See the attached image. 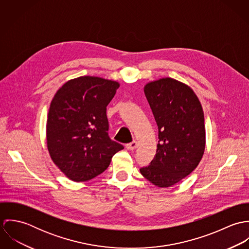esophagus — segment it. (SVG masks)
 Listing matches in <instances>:
<instances>
[{
	"label": "esophagus",
	"mask_w": 249,
	"mask_h": 249,
	"mask_svg": "<svg viewBox=\"0 0 249 249\" xmlns=\"http://www.w3.org/2000/svg\"><path fill=\"white\" fill-rule=\"evenodd\" d=\"M137 144H138V142L136 141H132V142L126 144V148L129 149V150H134L137 147Z\"/></svg>",
	"instance_id": "esophagus-1"
}]
</instances>
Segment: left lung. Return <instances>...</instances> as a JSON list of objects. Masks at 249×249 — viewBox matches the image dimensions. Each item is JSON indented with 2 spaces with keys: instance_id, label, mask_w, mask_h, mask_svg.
Segmentation results:
<instances>
[{
  "instance_id": "8db88e82",
  "label": "left lung",
  "mask_w": 249,
  "mask_h": 249,
  "mask_svg": "<svg viewBox=\"0 0 249 249\" xmlns=\"http://www.w3.org/2000/svg\"><path fill=\"white\" fill-rule=\"evenodd\" d=\"M145 98L158 126V143L142 177L160 188L176 185L199 164L206 133L201 104L187 84L172 77L146 83Z\"/></svg>"
}]
</instances>
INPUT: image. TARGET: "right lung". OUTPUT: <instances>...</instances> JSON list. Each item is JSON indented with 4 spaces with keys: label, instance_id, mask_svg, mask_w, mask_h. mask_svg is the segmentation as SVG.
Listing matches in <instances>:
<instances>
[{
    "label": "right lung",
    "instance_id": "right-lung-1",
    "mask_svg": "<svg viewBox=\"0 0 249 249\" xmlns=\"http://www.w3.org/2000/svg\"><path fill=\"white\" fill-rule=\"evenodd\" d=\"M120 83L99 76L68 80L52 100L47 147L59 170L74 182L103 174L124 146L108 136L107 107Z\"/></svg>",
    "mask_w": 249,
    "mask_h": 249
}]
</instances>
